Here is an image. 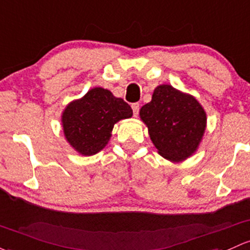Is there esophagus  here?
Instances as JSON below:
<instances>
[{
	"mask_svg": "<svg viewBox=\"0 0 250 250\" xmlns=\"http://www.w3.org/2000/svg\"><path fill=\"white\" fill-rule=\"evenodd\" d=\"M132 109H133V115L136 117L139 115V111H140V105H139V103H133Z\"/></svg>",
	"mask_w": 250,
	"mask_h": 250,
	"instance_id": "34e87169",
	"label": "esophagus"
}]
</instances>
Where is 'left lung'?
Returning a JSON list of instances; mask_svg holds the SVG:
<instances>
[{
    "instance_id": "8db88e82",
    "label": "left lung",
    "mask_w": 250,
    "mask_h": 250,
    "mask_svg": "<svg viewBox=\"0 0 250 250\" xmlns=\"http://www.w3.org/2000/svg\"><path fill=\"white\" fill-rule=\"evenodd\" d=\"M141 120L158 153L171 162H180L194 153L206 128V114L194 97L160 85L152 101L141 107Z\"/></svg>"
}]
</instances>
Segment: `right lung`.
I'll use <instances>...</instances> for the list:
<instances>
[{"label":"right lung","instance_id":"add662e5","mask_svg":"<svg viewBox=\"0 0 250 250\" xmlns=\"http://www.w3.org/2000/svg\"><path fill=\"white\" fill-rule=\"evenodd\" d=\"M132 115V107L123 99L96 87L65 107L62 115L63 132L79 153L92 156L106 145L115 123Z\"/></svg>","mask_w":250,"mask_h":250}]
</instances>
